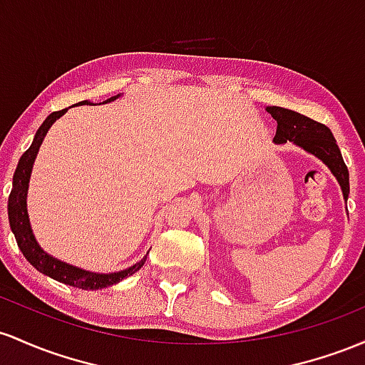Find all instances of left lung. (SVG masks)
<instances>
[{"label":"left lung","instance_id":"obj_1","mask_svg":"<svg viewBox=\"0 0 365 365\" xmlns=\"http://www.w3.org/2000/svg\"><path fill=\"white\" fill-rule=\"evenodd\" d=\"M265 110L277 122L274 143L282 145L286 141H292L293 145L304 148L307 153L324 162L341 186L343 198L346 202L348 193H350L348 169L343 162L341 151L338 148L336 139L333 138V133L321 122H315L302 113L293 112V110L281 108V106H267Z\"/></svg>","mask_w":365,"mask_h":365}]
</instances>
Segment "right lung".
I'll use <instances>...</instances> for the list:
<instances>
[{
	"label": "right lung",
	"mask_w": 365,
	"mask_h": 365,
	"mask_svg": "<svg viewBox=\"0 0 365 365\" xmlns=\"http://www.w3.org/2000/svg\"><path fill=\"white\" fill-rule=\"evenodd\" d=\"M117 96L108 98V100L103 101V103H110V101L117 100ZM76 105H91V101H81V103ZM68 108L58 110V112H53L46 117V120L41 124V128L36 133L34 141L29 146L26 153L20 157L17 169H15L14 174V187H11L10 198H8V219H10V227L11 232L15 235V240H17V245L20 252L24 253V257L31 262V265H34L39 272L46 274V276L53 277V279L63 282V284L73 286V288L81 289H101L106 288V286H113L117 282H120L125 277L133 276L134 272H138L139 269L145 265L146 253L138 264L130 265L129 269H124V271L118 272H110V274H100V272H91L84 271L81 267H73L71 264H65L55 257H51L50 253L44 252L43 248L39 247V243L36 241L34 235H32L31 222H29V214H27V190H29V179H31L32 165H34L36 157H38V151L41 143H43L44 136H46L48 129L55 124L56 118H60L67 112Z\"/></svg>",
	"instance_id": "add662e5"
}]
</instances>
